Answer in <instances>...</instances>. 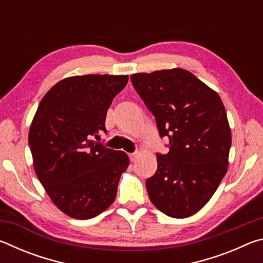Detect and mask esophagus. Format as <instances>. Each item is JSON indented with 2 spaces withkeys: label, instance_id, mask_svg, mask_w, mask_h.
Returning a JSON list of instances; mask_svg holds the SVG:
<instances>
[{
  "label": "esophagus",
  "instance_id": "1",
  "mask_svg": "<svg viewBox=\"0 0 263 263\" xmlns=\"http://www.w3.org/2000/svg\"><path fill=\"white\" fill-rule=\"evenodd\" d=\"M128 157H130V160H131L132 162H135L136 160L138 159V157H139V155H138V153H132V154L128 155Z\"/></svg>",
  "mask_w": 263,
  "mask_h": 263
}]
</instances>
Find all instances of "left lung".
<instances>
[{
  "label": "left lung",
  "mask_w": 263,
  "mask_h": 263,
  "mask_svg": "<svg viewBox=\"0 0 263 263\" xmlns=\"http://www.w3.org/2000/svg\"><path fill=\"white\" fill-rule=\"evenodd\" d=\"M133 87L154 115L169 152L158 154L157 173L146 181L151 202L164 215H195L228 172L232 136L217 92L182 68L131 75Z\"/></svg>",
  "instance_id": "left-lung-1"
}]
</instances>
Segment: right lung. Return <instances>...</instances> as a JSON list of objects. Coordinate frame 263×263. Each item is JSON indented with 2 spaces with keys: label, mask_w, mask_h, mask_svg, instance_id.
I'll use <instances>...</instances> for the list:
<instances>
[{
  "label": "right lung",
  "mask_w": 263,
  "mask_h": 263,
  "mask_svg": "<svg viewBox=\"0 0 263 263\" xmlns=\"http://www.w3.org/2000/svg\"><path fill=\"white\" fill-rule=\"evenodd\" d=\"M127 75H78L61 80L39 103L29 131L38 180L54 205L75 219H90L114 203L130 160L99 142L115 96Z\"/></svg>",
  "instance_id": "add662e5"
}]
</instances>
